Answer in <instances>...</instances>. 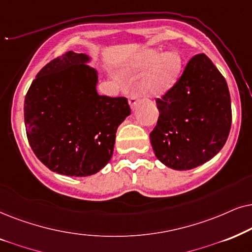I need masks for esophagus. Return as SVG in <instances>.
Instances as JSON below:
<instances>
[{
	"instance_id": "34e87169",
	"label": "esophagus",
	"mask_w": 252,
	"mask_h": 252,
	"mask_svg": "<svg viewBox=\"0 0 252 252\" xmlns=\"http://www.w3.org/2000/svg\"><path fill=\"white\" fill-rule=\"evenodd\" d=\"M137 103H138V95H137V93H131L129 96V105L131 108L133 109L135 107L137 106Z\"/></svg>"
}]
</instances>
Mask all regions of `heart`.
I'll list each match as a JSON object with an SVG mask.
<instances>
[{
    "mask_svg": "<svg viewBox=\"0 0 252 252\" xmlns=\"http://www.w3.org/2000/svg\"><path fill=\"white\" fill-rule=\"evenodd\" d=\"M151 71L144 79L142 89L150 95H162L175 85L182 70V60L175 52L163 54L160 50H146L136 64V70Z\"/></svg>",
    "mask_w": 252,
    "mask_h": 252,
    "instance_id": "heart-1",
    "label": "heart"
}]
</instances>
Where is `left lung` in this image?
<instances>
[{"mask_svg": "<svg viewBox=\"0 0 252 252\" xmlns=\"http://www.w3.org/2000/svg\"><path fill=\"white\" fill-rule=\"evenodd\" d=\"M156 102L159 119L150 139L163 165L192 169L222 149L231 126L229 90L205 54L193 56L175 85Z\"/></svg>", "mask_w": 252, "mask_h": 252, "instance_id": "1", "label": "left lung"}]
</instances>
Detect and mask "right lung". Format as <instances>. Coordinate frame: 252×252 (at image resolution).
Here are the masks:
<instances>
[{
  "mask_svg": "<svg viewBox=\"0 0 252 252\" xmlns=\"http://www.w3.org/2000/svg\"><path fill=\"white\" fill-rule=\"evenodd\" d=\"M86 54L70 52L40 70L24 102L30 146L47 168L90 176L113 156L116 130L130 115L128 100L96 92L98 72Z\"/></svg>",
  "mask_w": 252,
  "mask_h": 252,
  "instance_id": "obj_1",
  "label": "right lung"
}]
</instances>
